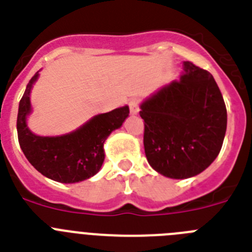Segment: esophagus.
Segmentation results:
<instances>
[{"label": "esophagus", "instance_id": "obj_1", "mask_svg": "<svg viewBox=\"0 0 252 252\" xmlns=\"http://www.w3.org/2000/svg\"><path fill=\"white\" fill-rule=\"evenodd\" d=\"M128 108H130V112L132 115H136L140 111V101L137 98H132L128 101Z\"/></svg>", "mask_w": 252, "mask_h": 252}]
</instances>
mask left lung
<instances>
[{
    "instance_id": "8db88e82",
    "label": "left lung",
    "mask_w": 252,
    "mask_h": 252,
    "mask_svg": "<svg viewBox=\"0 0 252 252\" xmlns=\"http://www.w3.org/2000/svg\"><path fill=\"white\" fill-rule=\"evenodd\" d=\"M184 74L141 104L149 164L174 179L199 174L217 158L227 127V110L215 78L192 62Z\"/></svg>"
}]
</instances>
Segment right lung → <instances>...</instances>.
I'll list each match as a JSON object with an SVG mask.
<instances>
[{"instance_id":"obj_1","label":"right lung","mask_w":252,"mask_h":252,"mask_svg":"<svg viewBox=\"0 0 252 252\" xmlns=\"http://www.w3.org/2000/svg\"><path fill=\"white\" fill-rule=\"evenodd\" d=\"M39 72L28 83L17 113V137L22 153L39 173L60 183H77L93 177L104 160L103 142L127 117L128 107L94 116L78 130L63 136H37L26 126L30 91Z\"/></svg>"}]
</instances>
